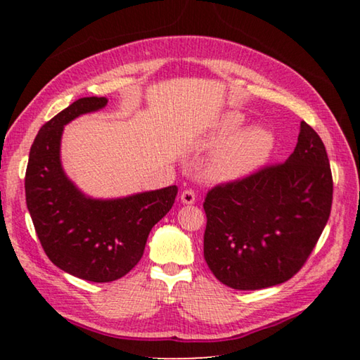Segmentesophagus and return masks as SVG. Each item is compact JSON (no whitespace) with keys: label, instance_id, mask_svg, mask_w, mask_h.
Listing matches in <instances>:
<instances>
[{"label":"esophagus","instance_id":"1","mask_svg":"<svg viewBox=\"0 0 360 360\" xmlns=\"http://www.w3.org/2000/svg\"><path fill=\"white\" fill-rule=\"evenodd\" d=\"M195 193L193 191H191V188H187V191H184L181 193V202L184 205H193L195 203Z\"/></svg>","mask_w":360,"mask_h":360}]
</instances>
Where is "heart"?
Instances as JSON below:
<instances>
[{"label":"heart","instance_id":"b5f03b06","mask_svg":"<svg viewBox=\"0 0 360 360\" xmlns=\"http://www.w3.org/2000/svg\"><path fill=\"white\" fill-rule=\"evenodd\" d=\"M245 117L229 111L214 120L210 131L197 143V148L210 150L217 148L206 168V178L212 182H231L255 172L270 155L273 135L255 127L241 131Z\"/></svg>","mask_w":360,"mask_h":360}]
</instances>
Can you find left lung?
<instances>
[{
	"mask_svg": "<svg viewBox=\"0 0 360 360\" xmlns=\"http://www.w3.org/2000/svg\"><path fill=\"white\" fill-rule=\"evenodd\" d=\"M333 182L326 146L307 122L284 163L212 187L205 198L203 252L219 281L257 290L300 270L330 216Z\"/></svg>",
	"mask_w": 360,
	"mask_h": 360,
	"instance_id": "obj_1",
	"label": "left lung"
}]
</instances>
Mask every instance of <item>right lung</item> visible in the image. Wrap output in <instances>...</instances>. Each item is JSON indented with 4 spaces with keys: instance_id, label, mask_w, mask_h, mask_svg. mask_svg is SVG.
I'll list each match as a JSON object with an SVG mask.
<instances>
[{
    "instance_id": "right-lung-1",
    "label": "right lung",
    "mask_w": 360,
    "mask_h": 360,
    "mask_svg": "<svg viewBox=\"0 0 360 360\" xmlns=\"http://www.w3.org/2000/svg\"><path fill=\"white\" fill-rule=\"evenodd\" d=\"M108 105L105 96L76 100L41 127L30 149L27 208L41 246L60 270L92 283L125 276L143 257L149 231L172 210L178 187L122 198H92L79 191L62 167L66 124Z\"/></svg>"
}]
</instances>
